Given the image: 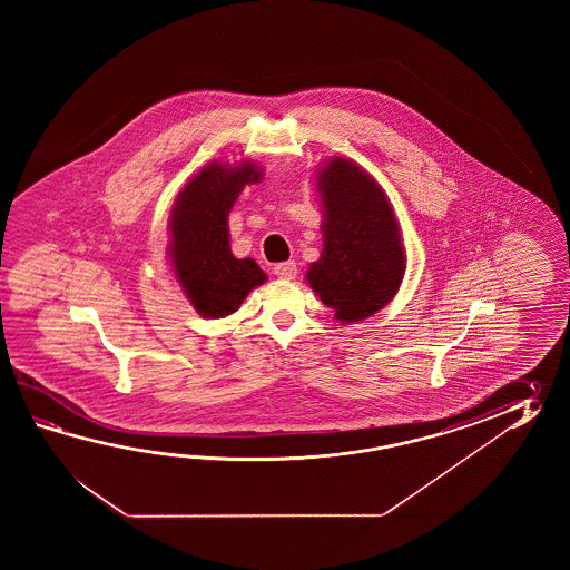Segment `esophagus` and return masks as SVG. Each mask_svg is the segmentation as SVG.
<instances>
[{
	"instance_id": "34e87169",
	"label": "esophagus",
	"mask_w": 570,
	"mask_h": 570,
	"mask_svg": "<svg viewBox=\"0 0 570 570\" xmlns=\"http://www.w3.org/2000/svg\"><path fill=\"white\" fill-rule=\"evenodd\" d=\"M275 275L279 277V279H295L297 277V265L293 263V261H287V263H279V265H275Z\"/></svg>"
}]
</instances>
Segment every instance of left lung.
<instances>
[{
  "label": "left lung",
  "mask_w": 570,
  "mask_h": 570,
  "mask_svg": "<svg viewBox=\"0 0 570 570\" xmlns=\"http://www.w3.org/2000/svg\"><path fill=\"white\" fill-rule=\"evenodd\" d=\"M324 209V248L305 279L342 324L383 309L400 291L405 250L400 224L379 183L334 157L315 173Z\"/></svg>",
  "instance_id": "1"
}]
</instances>
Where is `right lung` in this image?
<instances>
[{
	"label": "right lung",
	"instance_id": "add662e5",
	"mask_svg": "<svg viewBox=\"0 0 570 570\" xmlns=\"http://www.w3.org/2000/svg\"><path fill=\"white\" fill-rule=\"evenodd\" d=\"M263 179L250 160L209 163L183 187L170 212V265L185 297L204 317L234 314L250 291L267 281L253 258L230 250L228 214L244 185Z\"/></svg>",
	"mask_w": 570,
	"mask_h": 570
}]
</instances>
